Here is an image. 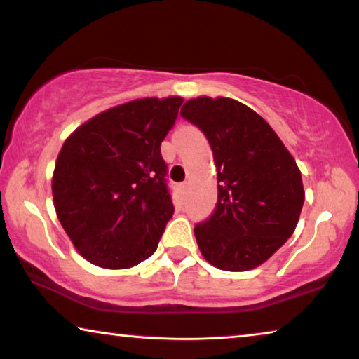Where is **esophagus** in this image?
<instances>
[{"label": "esophagus", "instance_id": "obj_1", "mask_svg": "<svg viewBox=\"0 0 359 359\" xmlns=\"http://www.w3.org/2000/svg\"><path fill=\"white\" fill-rule=\"evenodd\" d=\"M187 190H189V182H184V184H180V194L187 195Z\"/></svg>", "mask_w": 359, "mask_h": 359}]
</instances>
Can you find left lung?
Wrapping results in <instances>:
<instances>
[{"instance_id":"8db88e82","label":"left lung","mask_w":359,"mask_h":359,"mask_svg":"<svg viewBox=\"0 0 359 359\" xmlns=\"http://www.w3.org/2000/svg\"><path fill=\"white\" fill-rule=\"evenodd\" d=\"M180 116L205 133L217 169L216 208L195 226L201 255L222 271L253 269L298 224L304 191L295 159L263 117L235 100L200 96Z\"/></svg>"}]
</instances>
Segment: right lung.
<instances>
[{"label": "right lung", "instance_id": "right-lung-1", "mask_svg": "<svg viewBox=\"0 0 359 359\" xmlns=\"http://www.w3.org/2000/svg\"><path fill=\"white\" fill-rule=\"evenodd\" d=\"M179 96L116 106L64 142L53 198L64 231L92 264L126 269L149 258L174 214L161 142Z\"/></svg>", "mask_w": 359, "mask_h": 359}]
</instances>
